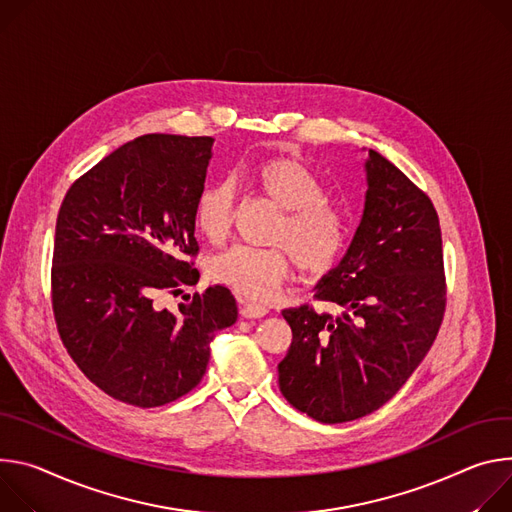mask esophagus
<instances>
[{
  "instance_id": "34e87169",
  "label": "esophagus",
  "mask_w": 512,
  "mask_h": 512,
  "mask_svg": "<svg viewBox=\"0 0 512 512\" xmlns=\"http://www.w3.org/2000/svg\"><path fill=\"white\" fill-rule=\"evenodd\" d=\"M268 313V309L264 305H258V303H250L246 299H240V315L244 319H260Z\"/></svg>"
}]
</instances>
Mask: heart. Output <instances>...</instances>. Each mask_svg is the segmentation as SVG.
<instances>
[{
    "mask_svg": "<svg viewBox=\"0 0 512 512\" xmlns=\"http://www.w3.org/2000/svg\"><path fill=\"white\" fill-rule=\"evenodd\" d=\"M250 181L282 209V219L270 238L274 248L236 246L211 258L209 274L219 285L244 299H270L291 274V264L309 276H323L342 260L350 225L331 205L321 179L301 160L272 156L250 168ZM234 217L232 187L217 181L207 185L195 203V225L205 240L221 244Z\"/></svg>",
    "mask_w": 512,
    "mask_h": 512,
    "instance_id": "1",
    "label": "heart"
}]
</instances>
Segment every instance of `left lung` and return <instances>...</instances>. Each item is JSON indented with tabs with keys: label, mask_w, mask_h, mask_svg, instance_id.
Here are the masks:
<instances>
[{
	"label": "left lung",
	"mask_w": 512,
	"mask_h": 512,
	"mask_svg": "<svg viewBox=\"0 0 512 512\" xmlns=\"http://www.w3.org/2000/svg\"><path fill=\"white\" fill-rule=\"evenodd\" d=\"M356 236L315 287L342 315L285 309L291 348L278 364L285 399L321 423L370 415L423 362L445 311L441 227L431 199L370 150Z\"/></svg>",
	"instance_id": "left-lung-1"
}]
</instances>
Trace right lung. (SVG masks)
<instances>
[{
  "instance_id": "add662e5",
  "label": "right lung",
  "mask_w": 512,
  "mask_h": 512,
  "mask_svg": "<svg viewBox=\"0 0 512 512\" xmlns=\"http://www.w3.org/2000/svg\"><path fill=\"white\" fill-rule=\"evenodd\" d=\"M213 138L146 134L107 154L67 191L56 217L52 311L81 372L116 401L150 409L193 390L219 329L236 323L221 285L181 313L162 291L197 285L195 203Z\"/></svg>"
}]
</instances>
